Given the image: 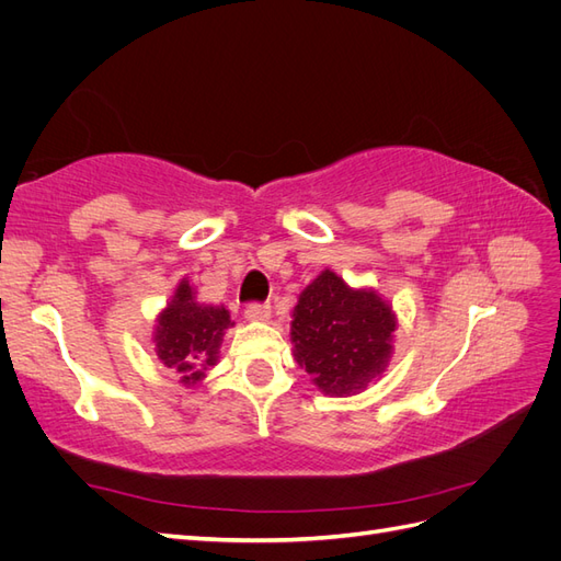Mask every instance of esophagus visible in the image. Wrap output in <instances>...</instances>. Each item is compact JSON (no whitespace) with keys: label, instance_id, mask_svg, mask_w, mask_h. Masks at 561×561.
Masks as SVG:
<instances>
[{"label":"esophagus","instance_id":"1","mask_svg":"<svg viewBox=\"0 0 561 561\" xmlns=\"http://www.w3.org/2000/svg\"><path fill=\"white\" fill-rule=\"evenodd\" d=\"M268 316H271V307H268V304L252 301V304H248V307H245V318L252 320V322L268 320Z\"/></svg>","mask_w":561,"mask_h":561}]
</instances>
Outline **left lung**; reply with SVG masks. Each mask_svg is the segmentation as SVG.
<instances>
[{
	"instance_id": "left-lung-1",
	"label": "left lung",
	"mask_w": 561,
	"mask_h": 561,
	"mask_svg": "<svg viewBox=\"0 0 561 561\" xmlns=\"http://www.w3.org/2000/svg\"><path fill=\"white\" fill-rule=\"evenodd\" d=\"M396 313L375 290H351L334 271L304 287L293 311L295 360L328 396H351L381 377Z\"/></svg>"
}]
</instances>
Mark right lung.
Returning <instances> with one entry per match:
<instances>
[{"mask_svg":"<svg viewBox=\"0 0 561 561\" xmlns=\"http://www.w3.org/2000/svg\"><path fill=\"white\" fill-rule=\"evenodd\" d=\"M231 325L225 307L196 301L194 287L182 278L171 304L157 320L154 344L159 360L165 367H175L184 386H194L217 363L222 336Z\"/></svg>","mask_w":561,"mask_h":561,"instance_id":"right-lung-1","label":"right lung"}]
</instances>
